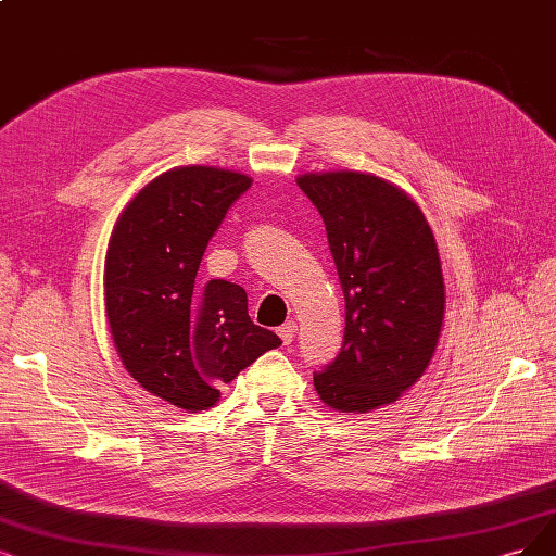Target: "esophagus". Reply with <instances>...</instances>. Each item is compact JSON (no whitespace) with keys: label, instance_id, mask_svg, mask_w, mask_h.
Segmentation results:
<instances>
[{"label":"esophagus","instance_id":"34e87169","mask_svg":"<svg viewBox=\"0 0 556 556\" xmlns=\"http://www.w3.org/2000/svg\"><path fill=\"white\" fill-rule=\"evenodd\" d=\"M279 337H281V341H283V345H289V343H293V339H295V332H298V323L295 320H286L281 327H279Z\"/></svg>","mask_w":556,"mask_h":556}]
</instances>
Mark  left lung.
<instances>
[{"instance_id":"1","label":"left lung","mask_w":556,"mask_h":556,"mask_svg":"<svg viewBox=\"0 0 556 556\" xmlns=\"http://www.w3.org/2000/svg\"><path fill=\"white\" fill-rule=\"evenodd\" d=\"M318 208L345 300L343 345L314 376L320 401L364 415L392 405L428 368L444 320L433 229L399 185L364 172L298 176Z\"/></svg>"}]
</instances>
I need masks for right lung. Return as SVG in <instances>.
<instances>
[{
    "label": "right lung",
    "instance_id": "right-lung-1",
    "mask_svg": "<svg viewBox=\"0 0 556 556\" xmlns=\"http://www.w3.org/2000/svg\"><path fill=\"white\" fill-rule=\"evenodd\" d=\"M252 178L240 172L174 167L130 199L105 256V312L116 353L149 394L185 413L219 401L222 382L281 339L254 325L242 286H194L201 256Z\"/></svg>",
    "mask_w": 556,
    "mask_h": 556
}]
</instances>
